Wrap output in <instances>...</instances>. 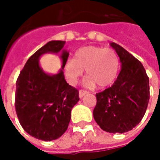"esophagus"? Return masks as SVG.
<instances>
[{"label":"esophagus","instance_id":"obj_1","mask_svg":"<svg viewBox=\"0 0 160 160\" xmlns=\"http://www.w3.org/2000/svg\"><path fill=\"white\" fill-rule=\"evenodd\" d=\"M88 93V92L87 91H85V90H80V92H79V96H80V98H83L86 94Z\"/></svg>","mask_w":160,"mask_h":160}]
</instances>
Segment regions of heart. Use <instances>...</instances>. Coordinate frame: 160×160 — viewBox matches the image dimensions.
Instances as JSON below:
<instances>
[{
    "instance_id": "b5f03b06",
    "label": "heart",
    "mask_w": 160,
    "mask_h": 160,
    "mask_svg": "<svg viewBox=\"0 0 160 160\" xmlns=\"http://www.w3.org/2000/svg\"><path fill=\"white\" fill-rule=\"evenodd\" d=\"M120 68L118 54L111 48L99 46H87L78 49L74 59H68L64 65V72L71 85H75L86 70L88 77L84 85L101 88L108 87L114 83Z\"/></svg>"
}]
</instances>
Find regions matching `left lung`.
<instances>
[{
    "instance_id": "8db88e82",
    "label": "left lung",
    "mask_w": 160,
    "mask_h": 160,
    "mask_svg": "<svg viewBox=\"0 0 160 160\" xmlns=\"http://www.w3.org/2000/svg\"><path fill=\"white\" fill-rule=\"evenodd\" d=\"M121 62V71L114 84L96 94L93 118L103 130L125 133L144 117L149 102V78L140 61L116 42H111Z\"/></svg>"
}]
</instances>
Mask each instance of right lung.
I'll use <instances>...</instances> for the list:
<instances>
[{
    "label": "right lung",
    "instance_id": "right-lung-1",
    "mask_svg": "<svg viewBox=\"0 0 160 160\" xmlns=\"http://www.w3.org/2000/svg\"><path fill=\"white\" fill-rule=\"evenodd\" d=\"M65 41H49L26 62L16 82L15 110L24 130L42 141L61 137L68 127L71 111L80 100L76 88L67 83L63 68L69 52ZM46 52L60 53L63 65L56 75L45 73L39 64Z\"/></svg>",
    "mask_w": 160,
    "mask_h": 160
}]
</instances>
